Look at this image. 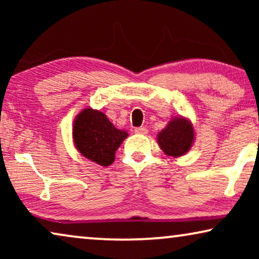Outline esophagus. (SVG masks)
I'll return each instance as SVG.
<instances>
[{
	"mask_svg": "<svg viewBox=\"0 0 259 259\" xmlns=\"http://www.w3.org/2000/svg\"><path fill=\"white\" fill-rule=\"evenodd\" d=\"M134 132L137 134H147V128L146 127H137V128H134Z\"/></svg>",
	"mask_w": 259,
	"mask_h": 259,
	"instance_id": "1",
	"label": "esophagus"
}]
</instances>
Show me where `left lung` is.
I'll return each instance as SVG.
<instances>
[{
  "label": "left lung",
  "mask_w": 259,
  "mask_h": 259,
  "mask_svg": "<svg viewBox=\"0 0 259 259\" xmlns=\"http://www.w3.org/2000/svg\"><path fill=\"white\" fill-rule=\"evenodd\" d=\"M193 128L185 119H173L165 130L158 134L161 150L171 157H179L190 150L193 143Z\"/></svg>",
  "instance_id": "left-lung-1"
}]
</instances>
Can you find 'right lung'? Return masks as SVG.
<instances>
[{
    "label": "right lung",
    "instance_id": "add662e5",
    "mask_svg": "<svg viewBox=\"0 0 259 259\" xmlns=\"http://www.w3.org/2000/svg\"><path fill=\"white\" fill-rule=\"evenodd\" d=\"M73 137L83 157L99 165L108 166L114 161L115 151L126 139L127 133L115 128L104 113L87 108L76 116Z\"/></svg>",
    "mask_w": 259,
    "mask_h": 259
}]
</instances>
